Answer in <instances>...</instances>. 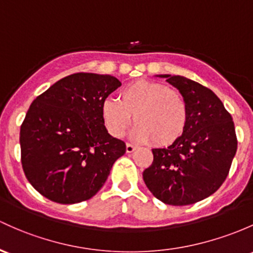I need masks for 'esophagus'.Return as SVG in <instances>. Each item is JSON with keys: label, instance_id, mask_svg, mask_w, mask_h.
<instances>
[{"label": "esophagus", "instance_id": "34e87169", "mask_svg": "<svg viewBox=\"0 0 253 253\" xmlns=\"http://www.w3.org/2000/svg\"><path fill=\"white\" fill-rule=\"evenodd\" d=\"M136 149V146L131 145V143H126V153H132Z\"/></svg>", "mask_w": 253, "mask_h": 253}]
</instances>
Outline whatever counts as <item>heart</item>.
Instances as JSON below:
<instances>
[{
  "instance_id": "heart-1",
  "label": "heart",
  "mask_w": 253,
  "mask_h": 253,
  "mask_svg": "<svg viewBox=\"0 0 253 253\" xmlns=\"http://www.w3.org/2000/svg\"><path fill=\"white\" fill-rule=\"evenodd\" d=\"M134 116L131 138L136 142L154 141L169 146L182 136L188 121L183 97L164 84L151 81H135L121 89L118 100L105 99L101 118L111 136H124Z\"/></svg>"
}]
</instances>
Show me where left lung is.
Wrapping results in <instances>:
<instances>
[{
	"mask_svg": "<svg viewBox=\"0 0 253 253\" xmlns=\"http://www.w3.org/2000/svg\"><path fill=\"white\" fill-rule=\"evenodd\" d=\"M178 89L188 121L182 136L168 148H153L143 171L152 194L168 205L194 204L213 194L229 172L238 148L234 122L217 95L183 76L157 75Z\"/></svg>",
	"mask_w": 253,
	"mask_h": 253,
	"instance_id": "1",
	"label": "left lung"
}]
</instances>
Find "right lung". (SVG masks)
Returning a JSON list of instances; mask_svg holds the SVG:
<instances>
[{
	"instance_id": "obj_1",
	"label": "right lung",
	"mask_w": 253,
	"mask_h": 253,
	"mask_svg": "<svg viewBox=\"0 0 253 253\" xmlns=\"http://www.w3.org/2000/svg\"><path fill=\"white\" fill-rule=\"evenodd\" d=\"M121 82L110 75L73 73L30 106L20 126L21 164L30 183L59 204L93 198L126 143L111 136L101 104Z\"/></svg>"
}]
</instances>
